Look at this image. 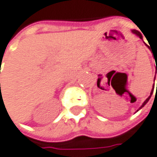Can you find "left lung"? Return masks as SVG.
I'll return each mask as SVG.
<instances>
[{"label":"left lung","mask_w":157,"mask_h":157,"mask_svg":"<svg viewBox=\"0 0 157 157\" xmlns=\"http://www.w3.org/2000/svg\"><path fill=\"white\" fill-rule=\"evenodd\" d=\"M132 32L134 33V34H136V35H137L138 37H140V39H142V35H141V33H140V31H138V30H136V29H132ZM146 45H147V44H146ZM147 46H148V45H147ZM155 71H156V73H157V66H156V68H155ZM155 79H154V82H155ZM98 82H99V81L98 80ZM153 92H154V87H153V89H152V91H151V94H150V96H149V97H148V98H147L146 99H145V101H144V102L142 103V105H141V106H140V107L139 108V110H140V109H141V108H142V107H143V106H144L145 104H146V103H147V102L149 101V99L151 98V96H152ZM156 92H157V89H156ZM139 110H138V111H139ZM138 111H137V112H138Z\"/></svg>","instance_id":"1"}]
</instances>
